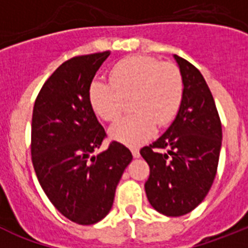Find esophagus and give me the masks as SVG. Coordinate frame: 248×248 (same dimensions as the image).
<instances>
[{
	"label": "esophagus",
	"instance_id": "esophagus-1",
	"mask_svg": "<svg viewBox=\"0 0 248 248\" xmlns=\"http://www.w3.org/2000/svg\"><path fill=\"white\" fill-rule=\"evenodd\" d=\"M131 154L134 157H139L140 156V153H139V149L138 148H133L131 149Z\"/></svg>",
	"mask_w": 248,
	"mask_h": 248
}]
</instances>
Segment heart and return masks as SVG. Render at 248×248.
<instances>
[{
	"label": "heart",
	"mask_w": 248,
	"mask_h": 248,
	"mask_svg": "<svg viewBox=\"0 0 248 248\" xmlns=\"http://www.w3.org/2000/svg\"><path fill=\"white\" fill-rule=\"evenodd\" d=\"M110 82L95 79L89 87V103L94 113L107 122L122 115L125 99L131 100L134 114L110 128L113 139L128 146L145 141L159 126L168 125L179 113L184 98L180 69L171 62L150 56H129L111 67Z\"/></svg>",
	"instance_id": "heart-1"
}]
</instances>
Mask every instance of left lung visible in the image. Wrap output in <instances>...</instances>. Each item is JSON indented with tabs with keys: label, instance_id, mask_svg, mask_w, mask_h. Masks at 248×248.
I'll return each mask as SVG.
<instances>
[{
	"label": "left lung",
	"instance_id": "1",
	"mask_svg": "<svg viewBox=\"0 0 248 248\" xmlns=\"http://www.w3.org/2000/svg\"><path fill=\"white\" fill-rule=\"evenodd\" d=\"M184 98L172 124L140 150L150 168L145 192L166 216L189 214L206 198L216 176L222 126L209 85L198 68L175 54Z\"/></svg>",
	"mask_w": 248,
	"mask_h": 248
}]
</instances>
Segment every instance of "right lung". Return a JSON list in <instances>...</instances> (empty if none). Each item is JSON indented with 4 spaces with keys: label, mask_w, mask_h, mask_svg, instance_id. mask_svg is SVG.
Here are the masks:
<instances>
[{
    "label": "right lung",
    "mask_w": 248,
    "mask_h": 248,
    "mask_svg": "<svg viewBox=\"0 0 248 248\" xmlns=\"http://www.w3.org/2000/svg\"><path fill=\"white\" fill-rule=\"evenodd\" d=\"M110 52L77 56L45 82L32 114L31 154L37 179L63 216L79 225L104 218L133 155L111 141L93 155L107 137L89 103V87Z\"/></svg>",
    "instance_id": "add662e5"
}]
</instances>
